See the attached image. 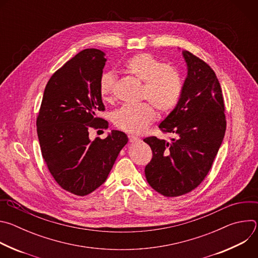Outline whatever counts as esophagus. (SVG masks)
Returning a JSON list of instances; mask_svg holds the SVG:
<instances>
[{
    "mask_svg": "<svg viewBox=\"0 0 258 258\" xmlns=\"http://www.w3.org/2000/svg\"><path fill=\"white\" fill-rule=\"evenodd\" d=\"M128 140L131 143H136L138 141H140V139L138 137H135V136H128Z\"/></svg>",
    "mask_w": 258,
    "mask_h": 258,
    "instance_id": "obj_1",
    "label": "esophagus"
}]
</instances>
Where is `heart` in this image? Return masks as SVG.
Masks as SVG:
<instances>
[{
    "label": "heart",
    "instance_id": "obj_1",
    "mask_svg": "<svg viewBox=\"0 0 258 258\" xmlns=\"http://www.w3.org/2000/svg\"><path fill=\"white\" fill-rule=\"evenodd\" d=\"M124 71L143 82L142 99L151 102L126 104L113 114L114 124L130 134H141L156 118V107L161 113L170 112L177 105L182 91L178 72L165 65L149 53H140L131 57L124 64ZM115 89V76L104 72L100 78V94L105 101H111Z\"/></svg>",
    "mask_w": 258,
    "mask_h": 258
}]
</instances>
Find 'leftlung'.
Listing matches in <instances>:
<instances>
[{"label":"left lung","mask_w":258,"mask_h":258,"mask_svg":"<svg viewBox=\"0 0 258 258\" xmlns=\"http://www.w3.org/2000/svg\"><path fill=\"white\" fill-rule=\"evenodd\" d=\"M188 67L180 99L159 124L174 135L170 142L148 137L151 161L145 167L149 185L166 197L187 194L209 172L226 133L222 88L211 67L188 51H182Z\"/></svg>","instance_id":"8db88e82"}]
</instances>
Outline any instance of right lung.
<instances>
[{"label":"right lung","instance_id":"right-lung-1","mask_svg":"<svg viewBox=\"0 0 258 258\" xmlns=\"http://www.w3.org/2000/svg\"><path fill=\"white\" fill-rule=\"evenodd\" d=\"M104 56L98 49H86L59 68L46 86L36 118L49 171L62 189L78 196L102 185L128 141L120 131L103 140L89 137L91 128H108L98 116L105 110L100 94Z\"/></svg>","mask_w":258,"mask_h":258}]
</instances>
